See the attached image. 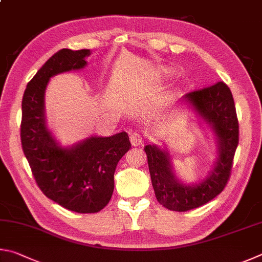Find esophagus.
Instances as JSON below:
<instances>
[{"instance_id": "obj_1", "label": "esophagus", "mask_w": 262, "mask_h": 262, "mask_svg": "<svg viewBox=\"0 0 262 262\" xmlns=\"http://www.w3.org/2000/svg\"><path fill=\"white\" fill-rule=\"evenodd\" d=\"M130 141L132 146H139L143 144V138H141L139 134H132L130 136Z\"/></svg>"}]
</instances>
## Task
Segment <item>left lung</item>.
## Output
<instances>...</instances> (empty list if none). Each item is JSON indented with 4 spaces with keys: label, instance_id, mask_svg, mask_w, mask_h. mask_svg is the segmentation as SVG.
Here are the masks:
<instances>
[{
    "label": "left lung",
    "instance_id": "obj_1",
    "mask_svg": "<svg viewBox=\"0 0 262 262\" xmlns=\"http://www.w3.org/2000/svg\"><path fill=\"white\" fill-rule=\"evenodd\" d=\"M216 139L217 158L206 178L185 184L176 176L166 149L146 145L145 152L155 196L163 207L176 212L200 207L213 200L226 187L238 145V119L231 91L223 81L183 96Z\"/></svg>",
    "mask_w": 262,
    "mask_h": 262
}]
</instances>
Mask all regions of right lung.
<instances>
[{"label": "right lung", "instance_id": "add662e5", "mask_svg": "<svg viewBox=\"0 0 262 262\" xmlns=\"http://www.w3.org/2000/svg\"><path fill=\"white\" fill-rule=\"evenodd\" d=\"M90 49H61L27 84L21 101L20 139L36 184L47 198L76 213H98L109 203L114 173L131 148L126 132L112 137H89L62 147L46 123L45 92L58 73L87 66Z\"/></svg>", "mask_w": 262, "mask_h": 262}]
</instances>
